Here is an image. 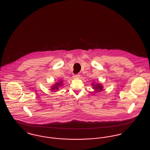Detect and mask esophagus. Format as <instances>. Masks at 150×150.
<instances>
[{"instance_id":"34e87169","label":"esophagus","mask_w":150,"mask_h":150,"mask_svg":"<svg viewBox=\"0 0 150 150\" xmlns=\"http://www.w3.org/2000/svg\"><path fill=\"white\" fill-rule=\"evenodd\" d=\"M74 78H80V75L79 74H75L73 76Z\"/></svg>"}]
</instances>
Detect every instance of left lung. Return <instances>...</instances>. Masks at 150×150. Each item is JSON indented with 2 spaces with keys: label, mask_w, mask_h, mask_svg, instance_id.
<instances>
[{
  "label": "left lung",
  "mask_w": 150,
  "mask_h": 150,
  "mask_svg": "<svg viewBox=\"0 0 150 150\" xmlns=\"http://www.w3.org/2000/svg\"><path fill=\"white\" fill-rule=\"evenodd\" d=\"M91 85L93 86V89H94L95 91H96V92H100L103 90V86L100 83H98L94 84V83H92Z\"/></svg>",
  "instance_id": "left-lung-1"
}]
</instances>
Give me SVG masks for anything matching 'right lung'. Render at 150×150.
I'll list each match as a JSON object with an SVG mask.
<instances>
[{
    "label": "right lung",
    "mask_w": 150,
    "mask_h": 150,
    "mask_svg": "<svg viewBox=\"0 0 150 150\" xmlns=\"http://www.w3.org/2000/svg\"><path fill=\"white\" fill-rule=\"evenodd\" d=\"M62 81H60V82H57V83H56L55 85H54V86H52V89H51V90H59V87H60L61 86H62Z\"/></svg>",
    "instance_id": "add662e5"
}]
</instances>
